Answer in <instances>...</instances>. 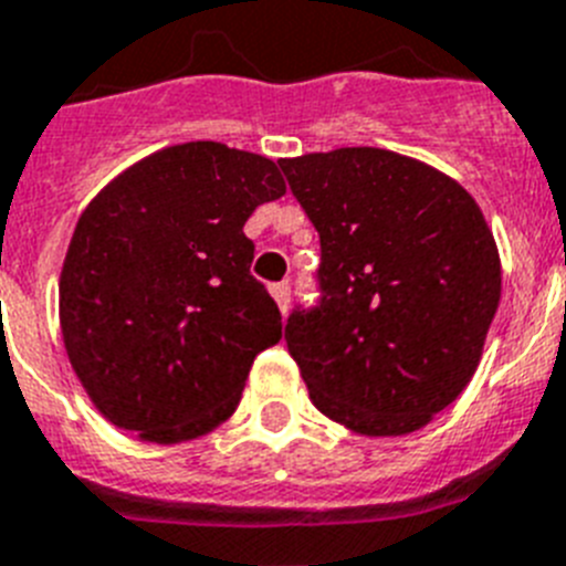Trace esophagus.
<instances>
[{
    "label": "esophagus",
    "mask_w": 566,
    "mask_h": 566,
    "mask_svg": "<svg viewBox=\"0 0 566 566\" xmlns=\"http://www.w3.org/2000/svg\"><path fill=\"white\" fill-rule=\"evenodd\" d=\"M270 296L276 298L279 304V311H287V304H290V284H270Z\"/></svg>",
    "instance_id": "obj_1"
}]
</instances>
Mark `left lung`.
Here are the masks:
<instances>
[{"label":"left lung","instance_id":"1","mask_svg":"<svg viewBox=\"0 0 566 566\" xmlns=\"http://www.w3.org/2000/svg\"><path fill=\"white\" fill-rule=\"evenodd\" d=\"M322 242V302L284 338L311 401L361 436H407L453 405L501 298L493 230L436 167L381 147L279 159Z\"/></svg>","mask_w":566,"mask_h":566}]
</instances>
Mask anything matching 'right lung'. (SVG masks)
I'll return each mask as SVG.
<instances>
[{
	"label": "right lung",
	"mask_w": 566,
	"mask_h": 566,
	"mask_svg": "<svg viewBox=\"0 0 566 566\" xmlns=\"http://www.w3.org/2000/svg\"><path fill=\"white\" fill-rule=\"evenodd\" d=\"M287 193L276 161L222 142L145 156L78 216L59 276L76 378L111 424L179 444L233 416L282 313L250 276L244 222Z\"/></svg>",
	"instance_id": "right-lung-1"
}]
</instances>
